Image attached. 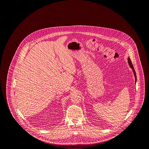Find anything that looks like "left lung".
I'll return each mask as SVG.
<instances>
[{"instance_id": "obj_1", "label": "left lung", "mask_w": 149, "mask_h": 149, "mask_svg": "<svg viewBox=\"0 0 149 149\" xmlns=\"http://www.w3.org/2000/svg\"><path fill=\"white\" fill-rule=\"evenodd\" d=\"M128 64L130 65V67H131V68L132 69V70H133L134 73V75H135V79H136V72H135V70H134V66H133L132 63V62H131V60H130V58H128Z\"/></svg>"}]
</instances>
